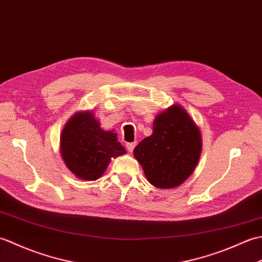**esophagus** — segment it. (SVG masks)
Returning a JSON list of instances; mask_svg holds the SVG:
<instances>
[{
    "label": "esophagus",
    "mask_w": 262,
    "mask_h": 262,
    "mask_svg": "<svg viewBox=\"0 0 262 262\" xmlns=\"http://www.w3.org/2000/svg\"><path fill=\"white\" fill-rule=\"evenodd\" d=\"M135 146H136V143L134 142V143H127L126 144V148H127V151L128 152H133L134 151V148H135Z\"/></svg>",
    "instance_id": "1"
}]
</instances>
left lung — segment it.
Wrapping results in <instances>:
<instances>
[{
	"mask_svg": "<svg viewBox=\"0 0 262 262\" xmlns=\"http://www.w3.org/2000/svg\"><path fill=\"white\" fill-rule=\"evenodd\" d=\"M202 151L197 126L180 105H172L154 120L153 134L134 148L147 180L158 188H174L192 173Z\"/></svg>",
	"mask_w": 262,
	"mask_h": 262,
	"instance_id": "1",
	"label": "left lung"
}]
</instances>
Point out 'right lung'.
<instances>
[{"label": "right lung", "instance_id": "1", "mask_svg": "<svg viewBox=\"0 0 262 262\" xmlns=\"http://www.w3.org/2000/svg\"><path fill=\"white\" fill-rule=\"evenodd\" d=\"M60 153L70 171L83 180H97L111 158L126 151L114 132H104L92 113L74 115L60 137Z\"/></svg>", "mask_w": 262, "mask_h": 262}]
</instances>
